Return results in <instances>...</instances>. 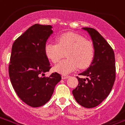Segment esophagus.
<instances>
[{
    "mask_svg": "<svg viewBox=\"0 0 125 125\" xmlns=\"http://www.w3.org/2000/svg\"><path fill=\"white\" fill-rule=\"evenodd\" d=\"M70 77V75H62V78L63 79H67V78H69Z\"/></svg>",
    "mask_w": 125,
    "mask_h": 125,
    "instance_id": "1",
    "label": "esophagus"
}]
</instances>
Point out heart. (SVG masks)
<instances>
[{"label": "heart", "instance_id": "b5f03b06", "mask_svg": "<svg viewBox=\"0 0 125 125\" xmlns=\"http://www.w3.org/2000/svg\"><path fill=\"white\" fill-rule=\"evenodd\" d=\"M58 43L49 42L45 45L47 58L53 63H58L66 53L67 59L54 67L55 72L67 74L78 67L85 69L90 66L95 58V47L91 41L75 33H63L58 36Z\"/></svg>", "mask_w": 125, "mask_h": 125}]
</instances>
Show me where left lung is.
I'll use <instances>...</instances> for the list:
<instances>
[{
    "label": "left lung",
    "instance_id": "obj_1",
    "mask_svg": "<svg viewBox=\"0 0 125 125\" xmlns=\"http://www.w3.org/2000/svg\"><path fill=\"white\" fill-rule=\"evenodd\" d=\"M91 36L95 47V58L88 69L79 75L78 85L72 91L75 99L86 108L97 107L107 98L114 85L116 67L114 51L99 32L91 28H83Z\"/></svg>",
    "mask_w": 125,
    "mask_h": 125
}]
</instances>
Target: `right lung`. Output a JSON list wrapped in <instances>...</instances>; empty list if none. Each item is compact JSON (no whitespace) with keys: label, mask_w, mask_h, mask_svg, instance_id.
<instances>
[{"label":"right lung","mask_w":125,"mask_h":125,"mask_svg":"<svg viewBox=\"0 0 125 125\" xmlns=\"http://www.w3.org/2000/svg\"><path fill=\"white\" fill-rule=\"evenodd\" d=\"M50 25H33L16 40L12 47L8 73L14 91L23 102L32 107L48 102L56 84L62 79L51 68L45 54L46 41L53 33Z\"/></svg>","instance_id":"1"}]
</instances>
